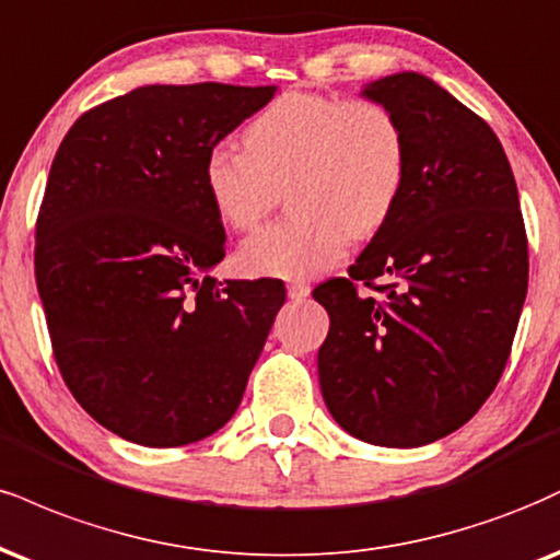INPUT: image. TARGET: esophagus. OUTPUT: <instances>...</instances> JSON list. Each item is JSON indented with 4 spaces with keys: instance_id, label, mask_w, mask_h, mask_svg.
I'll return each instance as SVG.
<instances>
[{
    "instance_id": "34e87169",
    "label": "esophagus",
    "mask_w": 560,
    "mask_h": 560,
    "mask_svg": "<svg viewBox=\"0 0 560 560\" xmlns=\"http://www.w3.org/2000/svg\"><path fill=\"white\" fill-rule=\"evenodd\" d=\"M287 294L292 302H302L310 294V287L302 284V281H292V284L287 287Z\"/></svg>"
}]
</instances>
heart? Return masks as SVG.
Segmentation results:
<instances>
[{"instance_id": "b5f03b06", "label": "heart", "mask_w": 560, "mask_h": 560, "mask_svg": "<svg viewBox=\"0 0 560 560\" xmlns=\"http://www.w3.org/2000/svg\"><path fill=\"white\" fill-rule=\"evenodd\" d=\"M245 148L215 143L203 159V187L215 215L247 232L289 185L298 211L240 247L247 273L313 279L345 258L349 234L386 224L407 182V138L399 119L373 101L292 91L245 127Z\"/></svg>"}]
</instances>
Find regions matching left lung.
I'll use <instances>...</instances> for the list:
<instances>
[{"label":"left lung","mask_w":560,"mask_h":560,"mask_svg":"<svg viewBox=\"0 0 560 560\" xmlns=\"http://www.w3.org/2000/svg\"><path fill=\"white\" fill-rule=\"evenodd\" d=\"M362 96L399 119L407 182L349 279L313 292L331 318L320 394L349 435L415 448L459 430L493 394L527 298V234L485 119L420 72L373 80ZM375 278L381 301L355 294Z\"/></svg>","instance_id":"obj_1"}]
</instances>
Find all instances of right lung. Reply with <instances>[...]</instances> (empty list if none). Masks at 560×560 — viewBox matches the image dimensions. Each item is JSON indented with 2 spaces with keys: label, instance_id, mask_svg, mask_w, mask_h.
I'll use <instances>...</instances> for the list:
<instances>
[{
  "label": "right lung",
  "instance_id": "right-lung-1",
  "mask_svg": "<svg viewBox=\"0 0 560 560\" xmlns=\"http://www.w3.org/2000/svg\"><path fill=\"white\" fill-rule=\"evenodd\" d=\"M276 85H140L85 112L54 156L36 284L59 373L98 425L138 446L203 441L237 412L284 287L215 281L226 234L208 148Z\"/></svg>",
  "mask_w": 560,
  "mask_h": 560
}]
</instances>
